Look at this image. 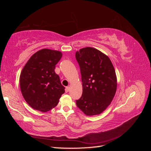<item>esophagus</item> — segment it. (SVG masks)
<instances>
[{"mask_svg":"<svg viewBox=\"0 0 151 151\" xmlns=\"http://www.w3.org/2000/svg\"><path fill=\"white\" fill-rule=\"evenodd\" d=\"M65 92L66 93H68V91H69L70 90V87H66V88H65Z\"/></svg>","mask_w":151,"mask_h":151,"instance_id":"1","label":"esophagus"}]
</instances>
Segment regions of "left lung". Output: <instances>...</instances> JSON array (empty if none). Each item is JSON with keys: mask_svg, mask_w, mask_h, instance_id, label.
Here are the masks:
<instances>
[{"mask_svg": "<svg viewBox=\"0 0 151 151\" xmlns=\"http://www.w3.org/2000/svg\"><path fill=\"white\" fill-rule=\"evenodd\" d=\"M83 83V94L76 100L77 106L86 115H98L113 100L116 90L115 68L108 56L91 47L76 53Z\"/></svg>", "mask_w": 151, "mask_h": 151, "instance_id": "8db88e82", "label": "left lung"}]
</instances>
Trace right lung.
<instances>
[{"mask_svg":"<svg viewBox=\"0 0 151 151\" xmlns=\"http://www.w3.org/2000/svg\"><path fill=\"white\" fill-rule=\"evenodd\" d=\"M62 56L60 52L42 49L31 56L22 69L19 80L21 93L33 109L42 112L50 110L65 93L60 77L55 72Z\"/></svg>","mask_w":151,"mask_h":151,"instance_id":"obj_1","label":"right lung"}]
</instances>
